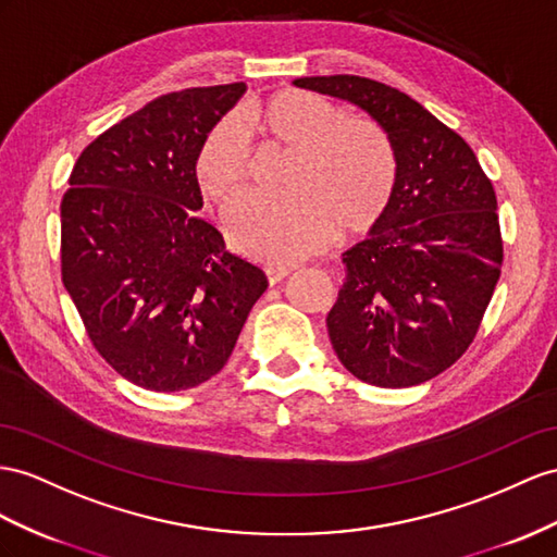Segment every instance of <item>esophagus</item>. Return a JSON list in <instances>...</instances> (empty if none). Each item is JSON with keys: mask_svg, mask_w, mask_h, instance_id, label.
<instances>
[{"mask_svg": "<svg viewBox=\"0 0 557 557\" xmlns=\"http://www.w3.org/2000/svg\"><path fill=\"white\" fill-rule=\"evenodd\" d=\"M289 273H292V268H289V265H268V268H265V275H268L270 284H277V282H282V280L287 277Z\"/></svg>", "mask_w": 557, "mask_h": 557, "instance_id": "34e87169", "label": "esophagus"}]
</instances>
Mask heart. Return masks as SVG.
Masks as SVG:
<instances>
[{
  "mask_svg": "<svg viewBox=\"0 0 557 557\" xmlns=\"http://www.w3.org/2000/svg\"><path fill=\"white\" fill-rule=\"evenodd\" d=\"M245 136L292 148L284 169L287 197H256L231 219L233 245L253 259L292 265L330 245L336 231L352 235L372 227L388 209L397 181V157L383 126L344 112L304 89H282L239 110L237 126L221 122L195 157L199 193L231 207L251 188Z\"/></svg>",
  "mask_w": 557,
  "mask_h": 557,
  "instance_id": "obj_1",
  "label": "heart"
}]
</instances>
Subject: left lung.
Returning <instances> with one entry per match:
<instances>
[{"mask_svg": "<svg viewBox=\"0 0 557 557\" xmlns=\"http://www.w3.org/2000/svg\"><path fill=\"white\" fill-rule=\"evenodd\" d=\"M294 84L360 106L393 140L395 193L369 237L341 256L346 280L326 332L369 386H419L473 344L502 275L494 185L468 143L400 89L358 75Z\"/></svg>", "mask_w": 557, "mask_h": 557, "instance_id": "left-lung-1", "label": "left lung"}]
</instances>
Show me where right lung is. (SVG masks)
Returning <instances> with one entry per match:
<instances>
[{
  "label": "right lung",
  "instance_id": "right-lung-1",
  "mask_svg": "<svg viewBox=\"0 0 557 557\" xmlns=\"http://www.w3.org/2000/svg\"><path fill=\"white\" fill-rule=\"evenodd\" d=\"M245 82L154 98L82 150L61 202V275L120 376L178 393L219 374L268 287L197 216L195 157Z\"/></svg>",
  "mask_w": 557,
  "mask_h": 557
}]
</instances>
